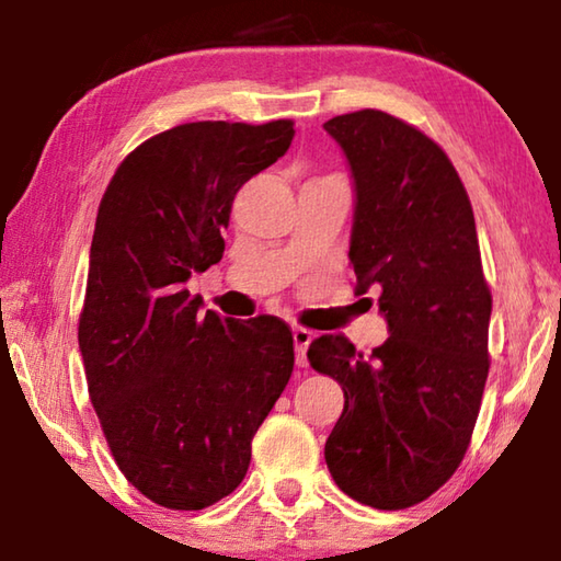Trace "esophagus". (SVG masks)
Listing matches in <instances>:
<instances>
[{
  "instance_id": "34e87169",
  "label": "esophagus",
  "mask_w": 561,
  "mask_h": 561,
  "mask_svg": "<svg viewBox=\"0 0 561 561\" xmlns=\"http://www.w3.org/2000/svg\"><path fill=\"white\" fill-rule=\"evenodd\" d=\"M291 336H294V348H297V364L307 366V348L311 344V339H314V331H309L304 327H294Z\"/></svg>"
}]
</instances>
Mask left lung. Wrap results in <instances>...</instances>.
<instances>
[{
  "instance_id": "1",
  "label": "left lung",
  "mask_w": 561,
  "mask_h": 561,
  "mask_svg": "<svg viewBox=\"0 0 561 561\" xmlns=\"http://www.w3.org/2000/svg\"><path fill=\"white\" fill-rule=\"evenodd\" d=\"M324 130L356 185V289L378 287L391 334L368 356L341 334L311 341V368L346 398L324 455L348 497L405 510L443 488L468 450L490 371L492 294L470 197L433 138L374 108Z\"/></svg>"
}]
</instances>
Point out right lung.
I'll return each instance as SVG.
<instances>
[{"label": "right lung", "mask_w": 561, "mask_h": 561, "mask_svg": "<svg viewBox=\"0 0 561 561\" xmlns=\"http://www.w3.org/2000/svg\"><path fill=\"white\" fill-rule=\"evenodd\" d=\"M291 138L287 118L183 123L123 158L101 197L79 348L113 460L160 507L203 510L230 495L289 383L284 321L203 314L185 282L222 260L237 190Z\"/></svg>", "instance_id": "obj_1"}]
</instances>
